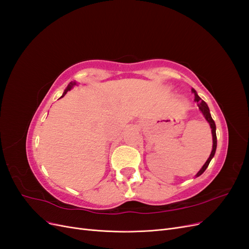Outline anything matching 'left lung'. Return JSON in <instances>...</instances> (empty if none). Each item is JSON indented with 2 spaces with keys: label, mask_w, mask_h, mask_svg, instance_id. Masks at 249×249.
<instances>
[{
  "label": "left lung",
  "mask_w": 249,
  "mask_h": 249,
  "mask_svg": "<svg viewBox=\"0 0 249 249\" xmlns=\"http://www.w3.org/2000/svg\"><path fill=\"white\" fill-rule=\"evenodd\" d=\"M192 92L194 93V95H195V99H194V101L197 103V106H198V108H199V110L202 112V114H203V116H205V118L207 119V122L210 124V126H211V129H212V136H213V149H212V153H211V155H210V157H209V159L207 160V162L205 163V165H203L202 166V168L197 172V175H196V177H199L201 173H203V171H205L206 169H207V167L209 166V164H210V162H211V160H212V158L214 157V155H215V152H216V146H217V137H216V125H215V123H214V120H213V118H212V116H211V114H210V110H209V107H208V105L203 102L200 97L198 96V94L196 93V91H195L194 89H192Z\"/></svg>",
  "instance_id": "1"
}]
</instances>
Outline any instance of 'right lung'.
<instances>
[{"instance_id":"add662e5","label":"right lung","mask_w":249,"mask_h":249,"mask_svg":"<svg viewBox=\"0 0 249 249\" xmlns=\"http://www.w3.org/2000/svg\"><path fill=\"white\" fill-rule=\"evenodd\" d=\"M73 85H76V82H71L70 84H69V86H67V88L65 89V91L63 92V94H62V96H64L66 93H67V91H69V90H71L72 87H73ZM61 96V97H62Z\"/></svg>"}]
</instances>
